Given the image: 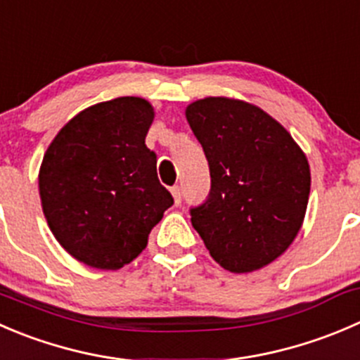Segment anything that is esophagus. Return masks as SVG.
Returning a JSON list of instances; mask_svg holds the SVG:
<instances>
[{"mask_svg":"<svg viewBox=\"0 0 360 360\" xmlns=\"http://www.w3.org/2000/svg\"><path fill=\"white\" fill-rule=\"evenodd\" d=\"M170 193H172L176 205H179L181 204V188L179 186H172V188H170Z\"/></svg>","mask_w":360,"mask_h":360,"instance_id":"esophagus-1","label":"esophagus"}]
</instances>
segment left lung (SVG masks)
<instances>
[{
    "mask_svg": "<svg viewBox=\"0 0 360 360\" xmlns=\"http://www.w3.org/2000/svg\"><path fill=\"white\" fill-rule=\"evenodd\" d=\"M204 148L211 193L191 225L230 273H253L288 250L301 230L311 172L304 151L260 107L207 96L184 110Z\"/></svg>",
    "mask_w": 360,
    "mask_h": 360,
    "instance_id": "left-lung-1",
    "label": "left lung"
}]
</instances>
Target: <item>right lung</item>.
I'll list each match as a JSON object with an SVG mask.
<instances>
[{
	"label": "right lung",
	"mask_w": 360,
	"mask_h": 360,
	"mask_svg": "<svg viewBox=\"0 0 360 360\" xmlns=\"http://www.w3.org/2000/svg\"><path fill=\"white\" fill-rule=\"evenodd\" d=\"M153 120L148 100L120 96L72 117L45 151L38 191L47 225L89 267L117 271L135 260L174 204L146 146Z\"/></svg>",
	"instance_id": "obj_1"
}]
</instances>
